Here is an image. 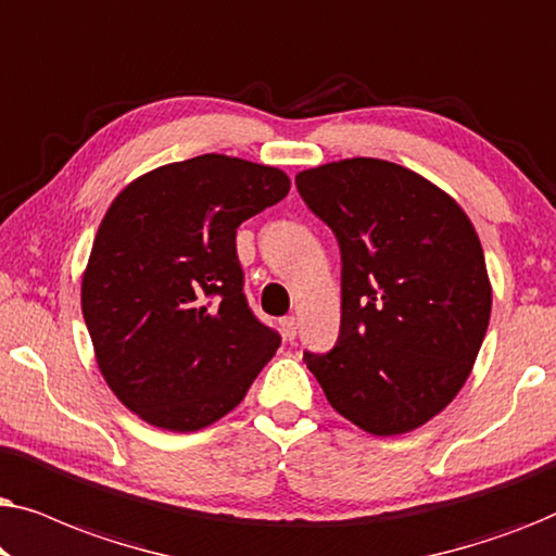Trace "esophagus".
Returning <instances> with one entry per match:
<instances>
[{
    "instance_id": "esophagus-1",
    "label": "esophagus",
    "mask_w": 556,
    "mask_h": 556,
    "mask_svg": "<svg viewBox=\"0 0 556 556\" xmlns=\"http://www.w3.org/2000/svg\"><path fill=\"white\" fill-rule=\"evenodd\" d=\"M295 329H299V321H295V316H286L283 321H280V331H283V337L288 341L295 339Z\"/></svg>"
}]
</instances>
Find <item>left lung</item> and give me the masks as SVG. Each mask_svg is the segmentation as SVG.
Returning <instances> with one entry per match:
<instances>
[{
  "instance_id": "left-lung-1",
  "label": "left lung",
  "mask_w": 556,
  "mask_h": 556,
  "mask_svg": "<svg viewBox=\"0 0 556 556\" xmlns=\"http://www.w3.org/2000/svg\"><path fill=\"white\" fill-rule=\"evenodd\" d=\"M341 250V329L303 354L326 400L371 435H402L451 405L491 318L476 227L420 174L384 159H341L295 177Z\"/></svg>"
}]
</instances>
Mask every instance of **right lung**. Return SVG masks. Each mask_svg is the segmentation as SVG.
I'll return each instance as SVG.
<instances>
[{
	"mask_svg": "<svg viewBox=\"0 0 556 556\" xmlns=\"http://www.w3.org/2000/svg\"><path fill=\"white\" fill-rule=\"evenodd\" d=\"M288 189L276 166L202 154L141 174L111 202L80 303L98 369L141 420L207 428L276 354L280 337L242 293L235 235Z\"/></svg>",
	"mask_w": 556,
	"mask_h": 556,
	"instance_id": "right-lung-1",
	"label": "right lung"
}]
</instances>
